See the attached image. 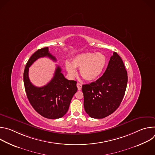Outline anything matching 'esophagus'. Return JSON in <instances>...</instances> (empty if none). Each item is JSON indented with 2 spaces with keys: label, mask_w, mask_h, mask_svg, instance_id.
<instances>
[{
  "label": "esophagus",
  "mask_w": 155,
  "mask_h": 155,
  "mask_svg": "<svg viewBox=\"0 0 155 155\" xmlns=\"http://www.w3.org/2000/svg\"><path fill=\"white\" fill-rule=\"evenodd\" d=\"M77 87H78V90H81V87H82V85L80 84V83H78L77 84Z\"/></svg>",
  "instance_id": "esophagus-1"
}]
</instances>
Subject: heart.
<instances>
[{"instance_id":"obj_1","label":"heart","mask_w":155,"mask_h":155,"mask_svg":"<svg viewBox=\"0 0 155 155\" xmlns=\"http://www.w3.org/2000/svg\"><path fill=\"white\" fill-rule=\"evenodd\" d=\"M107 61V57L101 53H81L73 58L72 64L68 61L66 62L65 69L71 76L74 77L77 74L75 68H78L80 74L84 80L93 81L101 75Z\"/></svg>"}]
</instances>
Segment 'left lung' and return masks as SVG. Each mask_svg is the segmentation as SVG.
Listing matches in <instances>:
<instances>
[{"label":"left lung","mask_w":155,"mask_h":155,"mask_svg":"<svg viewBox=\"0 0 155 155\" xmlns=\"http://www.w3.org/2000/svg\"><path fill=\"white\" fill-rule=\"evenodd\" d=\"M127 73L120 56L114 52L104 73L96 81L83 84L85 112L93 118H104L120 106L126 91Z\"/></svg>","instance_id":"8db88e82"}]
</instances>
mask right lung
Segmentation results:
<instances>
[{
	"label": "right lung",
	"mask_w": 155,
	"mask_h": 155,
	"mask_svg": "<svg viewBox=\"0 0 155 155\" xmlns=\"http://www.w3.org/2000/svg\"><path fill=\"white\" fill-rule=\"evenodd\" d=\"M48 57L54 61L56 59L48 51V47L35 51L28 60L24 71L23 80L28 99L35 111L43 117L57 119L67 112L71 101L77 91V81L66 79L57 66L51 80L42 87L35 86L29 78V68L38 58Z\"/></svg>",
	"instance_id": "add662e5"
}]
</instances>
